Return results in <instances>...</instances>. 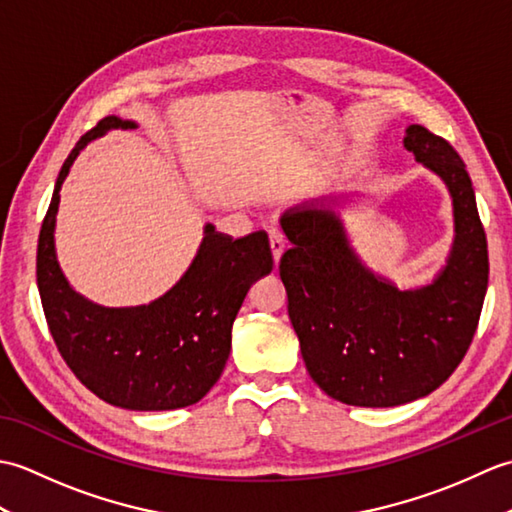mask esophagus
Here are the masks:
<instances>
[{
    "instance_id": "obj_1",
    "label": "esophagus",
    "mask_w": 512,
    "mask_h": 512,
    "mask_svg": "<svg viewBox=\"0 0 512 512\" xmlns=\"http://www.w3.org/2000/svg\"><path fill=\"white\" fill-rule=\"evenodd\" d=\"M268 239H270V250H273V259H275V266L279 264V259H281V255H284V250H286V237L281 235L277 228H273V231L268 233Z\"/></svg>"
}]
</instances>
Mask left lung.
I'll return each instance as SVG.
<instances>
[{
  "label": "left lung",
  "mask_w": 512,
  "mask_h": 512,
  "mask_svg": "<svg viewBox=\"0 0 512 512\" xmlns=\"http://www.w3.org/2000/svg\"><path fill=\"white\" fill-rule=\"evenodd\" d=\"M402 143L453 204V244L429 284L398 288L358 257L336 211L352 195L306 200L279 220L292 244L279 275L303 363L325 394L354 407H398L436 391L469 350L486 297V233L466 165L422 125H409Z\"/></svg>",
  "instance_id": "8db88e82"
}]
</instances>
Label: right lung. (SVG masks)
Masks as SVG:
<instances>
[{
  "mask_svg": "<svg viewBox=\"0 0 512 512\" xmlns=\"http://www.w3.org/2000/svg\"><path fill=\"white\" fill-rule=\"evenodd\" d=\"M136 127L107 116L63 162L39 233L37 286L63 361L92 394L121 409L171 411L195 405L222 376L233 321L250 286L273 270V253L262 231L233 239L206 224L193 262L162 297L105 308L79 295L54 248L61 184L85 145L110 129Z\"/></svg>",
  "mask_w": 512,
  "mask_h": 512,
  "instance_id": "add662e5",
  "label": "right lung"
}]
</instances>
